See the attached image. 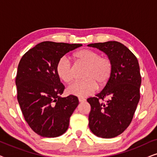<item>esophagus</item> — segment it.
I'll return each instance as SVG.
<instances>
[{"instance_id":"obj_1","label":"esophagus","mask_w":157,"mask_h":157,"mask_svg":"<svg viewBox=\"0 0 157 157\" xmlns=\"http://www.w3.org/2000/svg\"><path fill=\"white\" fill-rule=\"evenodd\" d=\"M78 101H79V102H80V103H83V102L85 101L86 99H85V98H78Z\"/></svg>"}]
</instances>
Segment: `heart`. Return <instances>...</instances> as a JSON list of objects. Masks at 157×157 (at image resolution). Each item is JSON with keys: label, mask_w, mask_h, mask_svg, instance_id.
Here are the masks:
<instances>
[{"label": "heart", "mask_w": 157, "mask_h": 157, "mask_svg": "<svg viewBox=\"0 0 157 157\" xmlns=\"http://www.w3.org/2000/svg\"><path fill=\"white\" fill-rule=\"evenodd\" d=\"M79 63L86 66L83 78L84 80L76 81L70 85L67 92L78 97L91 95L98 86H104L110 80L113 71V64L106 56H101L97 51L91 49H81L73 54ZM58 76L65 83H71L74 79V71L70 61L66 57H61L56 66Z\"/></svg>", "instance_id": "1"}]
</instances>
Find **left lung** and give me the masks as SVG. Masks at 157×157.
Returning <instances> with one entry per match:
<instances>
[{"mask_svg":"<svg viewBox=\"0 0 157 157\" xmlns=\"http://www.w3.org/2000/svg\"><path fill=\"white\" fill-rule=\"evenodd\" d=\"M88 46L106 53L113 64L112 75L104 89L87 99L91 105L89 126L96 136L113 138L129 126L140 99L139 62L134 53L119 42L96 43ZM105 98L107 100L103 102Z\"/></svg>","mask_w":157,"mask_h":157,"instance_id":"1","label":"left lung"}]
</instances>
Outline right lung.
<instances>
[{"label": "right lung", "mask_w": 157, "mask_h": 157, "mask_svg": "<svg viewBox=\"0 0 157 157\" xmlns=\"http://www.w3.org/2000/svg\"><path fill=\"white\" fill-rule=\"evenodd\" d=\"M82 44L44 41L21 58L16 78L17 99L32 130L43 137L64 134L78 104L76 96L61 97L65 89L56 71L59 60Z\"/></svg>", "instance_id": "1"}]
</instances>
